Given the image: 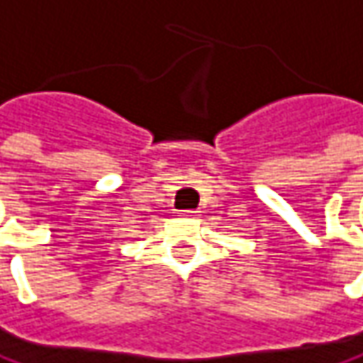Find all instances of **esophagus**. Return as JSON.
<instances>
[{
	"label": "esophagus",
	"instance_id": "34e87169",
	"mask_svg": "<svg viewBox=\"0 0 363 363\" xmlns=\"http://www.w3.org/2000/svg\"><path fill=\"white\" fill-rule=\"evenodd\" d=\"M181 216L182 218H197V216H199V212H197V210H182Z\"/></svg>",
	"mask_w": 363,
	"mask_h": 363
}]
</instances>
